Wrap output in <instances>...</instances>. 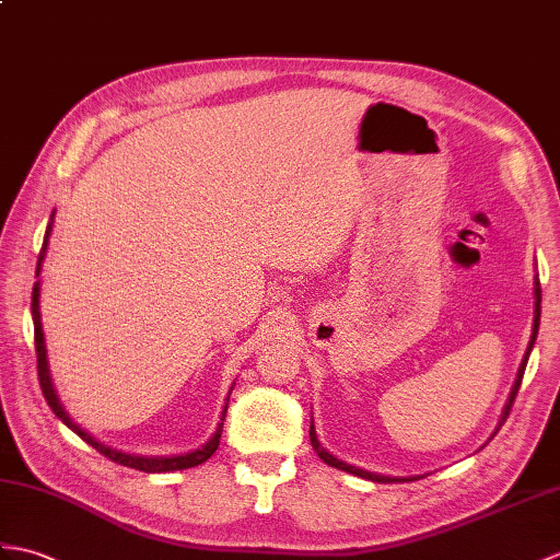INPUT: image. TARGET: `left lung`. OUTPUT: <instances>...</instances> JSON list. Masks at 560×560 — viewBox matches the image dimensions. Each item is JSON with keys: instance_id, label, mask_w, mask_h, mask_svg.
Listing matches in <instances>:
<instances>
[{"instance_id": "obj_1", "label": "left lung", "mask_w": 560, "mask_h": 560, "mask_svg": "<svg viewBox=\"0 0 560 560\" xmlns=\"http://www.w3.org/2000/svg\"><path fill=\"white\" fill-rule=\"evenodd\" d=\"M539 317H541V285H539V279H535V324H532L529 346H527V350H525V358H523V362H520V368H517V376H515V382H513L511 396H509V400H505V406H503V412H501L499 427L493 429V434H491V436H497V432H499V429H501V424L505 422V418H509L511 406H513V400H515V396H517L520 382H523V374H525V368H527L529 353H532V348H535V341H537V331H539ZM310 441H312V448L317 451V456H319L324 463L331 465V467H339V470H343V472H350V475H355V477H362V479H372V482H386V485H388V482H412V479H418V477H388V475H376V472L362 470V467L348 465V463H343V460H339V458H334L331 453H329L327 448H324V446L319 444L317 432H315V424H310Z\"/></svg>"}]
</instances>
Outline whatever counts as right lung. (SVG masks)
<instances>
[{
    "label": "right lung",
    "mask_w": 560,
    "mask_h": 560,
    "mask_svg": "<svg viewBox=\"0 0 560 560\" xmlns=\"http://www.w3.org/2000/svg\"><path fill=\"white\" fill-rule=\"evenodd\" d=\"M51 224H55V212L49 217V224L45 231V241H43V250L37 255V269H35V285H33V303H31V312H33V324H35V353H37V376H40V388H43V396L47 400V406L51 408V412L57 415V418L67 424L71 432H75L81 436L85 444H90L93 448H97L104 458H109L114 463H119L124 467H133V470L140 472H174V470H188V467H195L205 463L207 458L214 456V451L219 448V439H221V427H224V418H226V408H229V396L224 402V410H221V418L219 424L214 429V434L205 441L200 448L188 451V453H176V456H136V453H124V451H116L107 444H102L95 436H90L85 429L78 427L71 418L69 412L63 410L61 400L57 396V388L51 384V374H49V362H47V348H45V334H43V319H40V275H43V262H45V255H47V245H49V233H51Z\"/></svg>",
    "instance_id": "1"
}]
</instances>
